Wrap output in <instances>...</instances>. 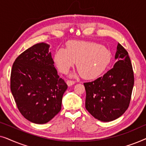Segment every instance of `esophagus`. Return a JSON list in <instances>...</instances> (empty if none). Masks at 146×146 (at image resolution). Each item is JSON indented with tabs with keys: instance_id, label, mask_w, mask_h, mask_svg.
<instances>
[{
	"instance_id": "obj_1",
	"label": "esophagus",
	"mask_w": 146,
	"mask_h": 146,
	"mask_svg": "<svg viewBox=\"0 0 146 146\" xmlns=\"http://www.w3.org/2000/svg\"><path fill=\"white\" fill-rule=\"evenodd\" d=\"M66 83L68 86H70L74 84L75 82L73 81V80H68L66 81Z\"/></svg>"
}]
</instances>
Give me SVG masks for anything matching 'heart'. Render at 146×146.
<instances>
[{"mask_svg":"<svg viewBox=\"0 0 146 146\" xmlns=\"http://www.w3.org/2000/svg\"><path fill=\"white\" fill-rule=\"evenodd\" d=\"M111 59V52L108 48L84 41H68L66 49H58L54 55V61L61 73H67L76 62L77 70L82 77L88 80L100 76Z\"/></svg>","mask_w":146,"mask_h":146,"instance_id":"b5f03b06","label":"heart"}]
</instances>
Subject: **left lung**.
Instances as JSON below:
<instances>
[{"mask_svg": "<svg viewBox=\"0 0 146 146\" xmlns=\"http://www.w3.org/2000/svg\"><path fill=\"white\" fill-rule=\"evenodd\" d=\"M115 58L117 61L103 76L84 83L85 106L96 119L111 121L128 108L134 84L132 65L126 50L118 43Z\"/></svg>", "mask_w": 146, "mask_h": 146, "instance_id": "1", "label": "left lung"}]
</instances>
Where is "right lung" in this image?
<instances>
[{
	"label": "right lung",
	"mask_w": 146,
	"mask_h": 146,
	"mask_svg": "<svg viewBox=\"0 0 146 146\" xmlns=\"http://www.w3.org/2000/svg\"><path fill=\"white\" fill-rule=\"evenodd\" d=\"M50 46L35 44L14 62L11 90L21 114L31 122H48L61 110L62 100L68 86L58 75Z\"/></svg>",
	"instance_id": "add662e5"
}]
</instances>
